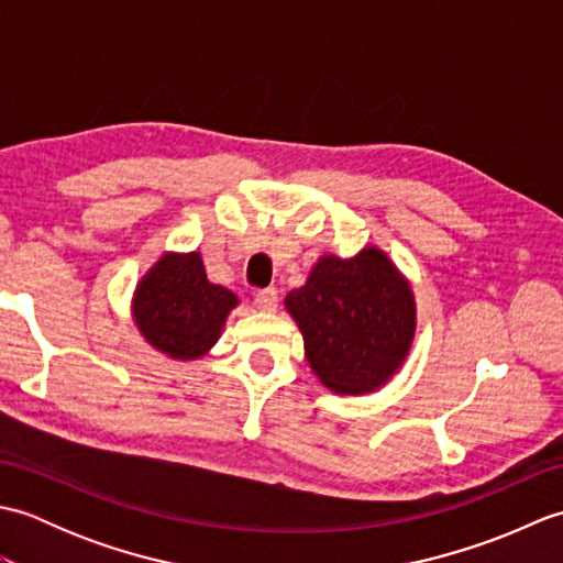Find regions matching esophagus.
<instances>
[{
	"label": "esophagus",
	"mask_w": 563,
	"mask_h": 563,
	"mask_svg": "<svg viewBox=\"0 0 563 563\" xmlns=\"http://www.w3.org/2000/svg\"><path fill=\"white\" fill-rule=\"evenodd\" d=\"M254 305L261 309V312H273V309L278 307V290L275 288L258 290L254 297Z\"/></svg>",
	"instance_id": "obj_1"
}]
</instances>
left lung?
Segmentation results:
<instances>
[{
  "label": "left lung",
  "instance_id": "obj_1",
  "mask_svg": "<svg viewBox=\"0 0 563 563\" xmlns=\"http://www.w3.org/2000/svg\"><path fill=\"white\" fill-rule=\"evenodd\" d=\"M305 357L333 394H369L399 373L416 336L411 283L377 246L351 258L327 254L285 297Z\"/></svg>",
  "mask_w": 563,
  "mask_h": 563
}]
</instances>
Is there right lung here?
<instances>
[{"mask_svg":"<svg viewBox=\"0 0 563 563\" xmlns=\"http://www.w3.org/2000/svg\"><path fill=\"white\" fill-rule=\"evenodd\" d=\"M236 305L232 290L208 280L200 251H166L137 283L133 319L152 349L186 363L218 343Z\"/></svg>","mask_w":563,"mask_h":563,"instance_id":"add662e5","label":"right lung"}]
</instances>
